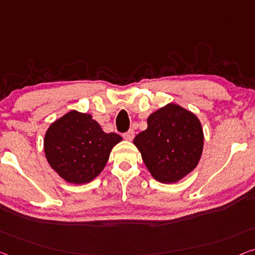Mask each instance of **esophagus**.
<instances>
[{"instance_id":"esophagus-1","label":"esophagus","mask_w":255,"mask_h":255,"mask_svg":"<svg viewBox=\"0 0 255 255\" xmlns=\"http://www.w3.org/2000/svg\"><path fill=\"white\" fill-rule=\"evenodd\" d=\"M123 136L126 140H132V138H134V136H135V131L132 130V129H129V130L127 132H125Z\"/></svg>"}]
</instances>
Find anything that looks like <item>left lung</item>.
Here are the masks:
<instances>
[{
    "label": "left lung",
    "mask_w": 255,
    "mask_h": 255,
    "mask_svg": "<svg viewBox=\"0 0 255 255\" xmlns=\"http://www.w3.org/2000/svg\"><path fill=\"white\" fill-rule=\"evenodd\" d=\"M134 144L153 178L176 183L198 165L204 132L192 112L169 103L151 113L147 128L136 135Z\"/></svg>",
    "instance_id": "8db88e82"
}]
</instances>
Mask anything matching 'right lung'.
<instances>
[{
  "instance_id": "1",
  "label": "right lung",
  "mask_w": 255,
  "mask_h": 255,
  "mask_svg": "<svg viewBox=\"0 0 255 255\" xmlns=\"http://www.w3.org/2000/svg\"><path fill=\"white\" fill-rule=\"evenodd\" d=\"M121 139L116 132H104L91 115L73 110L45 131L44 153L60 177L68 183L85 184L100 175Z\"/></svg>"
}]
</instances>
